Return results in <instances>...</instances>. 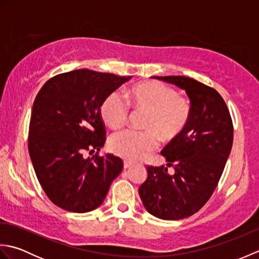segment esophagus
Masks as SVG:
<instances>
[{"label":"esophagus","mask_w":259,"mask_h":259,"mask_svg":"<svg viewBox=\"0 0 259 259\" xmlns=\"http://www.w3.org/2000/svg\"><path fill=\"white\" fill-rule=\"evenodd\" d=\"M131 166H133V163L129 162V161H124V162H123V168H124V169H128V168H130Z\"/></svg>","instance_id":"esophagus-1"}]
</instances>
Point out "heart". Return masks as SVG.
<instances>
[{
	"label": "heart",
	"mask_w": 259,
	"mask_h": 259,
	"mask_svg": "<svg viewBox=\"0 0 259 259\" xmlns=\"http://www.w3.org/2000/svg\"><path fill=\"white\" fill-rule=\"evenodd\" d=\"M128 100L135 110L146 111L142 120L145 131L125 130L112 136L111 151L129 161L144 158L155 149L158 138L172 142L183 135L191 119L192 108L188 99L178 96L174 88L161 82L146 81L130 88ZM129 109L118 92L108 95L100 106L103 122L119 129L128 118Z\"/></svg>",
	"instance_id": "obj_1"
}]
</instances>
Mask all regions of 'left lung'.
I'll use <instances>...</instances> for the list:
<instances>
[{
  "instance_id": "1",
  "label": "left lung",
  "mask_w": 259,
  "mask_h": 259,
  "mask_svg": "<svg viewBox=\"0 0 259 259\" xmlns=\"http://www.w3.org/2000/svg\"><path fill=\"white\" fill-rule=\"evenodd\" d=\"M152 78L185 90L192 114L183 135L161 151L166 166L147 167L139 196L155 217L179 221L199 210L217 187L232 151L233 121L224 99L212 88L183 75ZM168 166L174 168V175L167 174Z\"/></svg>"
}]
</instances>
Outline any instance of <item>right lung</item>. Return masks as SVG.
<instances>
[{
  "mask_svg": "<svg viewBox=\"0 0 259 259\" xmlns=\"http://www.w3.org/2000/svg\"><path fill=\"white\" fill-rule=\"evenodd\" d=\"M133 76L79 69L53 76L33 103L29 153L38 183L50 200L72 212L95 210L123 168L119 157L97 153L106 130L100 106Z\"/></svg>",
  "mask_w": 259,
  "mask_h": 259,
  "instance_id": "obj_1",
  "label": "right lung"
}]
</instances>
